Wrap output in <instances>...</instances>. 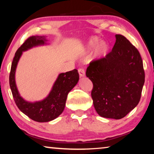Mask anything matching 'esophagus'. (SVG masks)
Returning <instances> with one entry per match:
<instances>
[{"mask_svg":"<svg viewBox=\"0 0 154 154\" xmlns=\"http://www.w3.org/2000/svg\"><path fill=\"white\" fill-rule=\"evenodd\" d=\"M78 72H79L80 77H84L85 76V71L83 69H78Z\"/></svg>","mask_w":154,"mask_h":154,"instance_id":"34e87169","label":"esophagus"}]
</instances>
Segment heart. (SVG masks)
I'll list each match as a JSON object with an SVG mask.
<instances>
[{
    "mask_svg": "<svg viewBox=\"0 0 154 154\" xmlns=\"http://www.w3.org/2000/svg\"><path fill=\"white\" fill-rule=\"evenodd\" d=\"M98 42H99V40L98 38L96 37L92 38L88 44V48H93V47L96 45ZM108 50H109V46L107 44H106L105 42L101 41V42L99 43L98 45L96 46L94 51V53H93V58H97V59L103 58V57H104L106 55Z\"/></svg>",
    "mask_w": 154,
    "mask_h": 154,
    "instance_id": "b5f03b06",
    "label": "heart"
}]
</instances>
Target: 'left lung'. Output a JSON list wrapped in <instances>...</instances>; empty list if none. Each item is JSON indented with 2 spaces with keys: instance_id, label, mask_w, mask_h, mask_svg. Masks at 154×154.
<instances>
[{
  "instance_id": "1",
  "label": "left lung",
  "mask_w": 154,
  "mask_h": 154,
  "mask_svg": "<svg viewBox=\"0 0 154 154\" xmlns=\"http://www.w3.org/2000/svg\"><path fill=\"white\" fill-rule=\"evenodd\" d=\"M116 38L111 52L90 62L86 76L93 83L91 95L98 114L119 119L139 104L145 72L138 49L124 36Z\"/></svg>"
}]
</instances>
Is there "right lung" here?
<instances>
[{
  "label": "right lung",
  "mask_w": 154,
  "mask_h": 154,
  "mask_svg": "<svg viewBox=\"0 0 154 154\" xmlns=\"http://www.w3.org/2000/svg\"><path fill=\"white\" fill-rule=\"evenodd\" d=\"M45 36H32L28 38L18 48L13 60L9 75V85L13 97L18 109L31 119L38 122H48L53 120L63 112L67 95L79 81L77 69L60 73L54 83L50 93L43 100L29 103L21 97L15 81V72L17 62L22 52L33 47L46 44Z\"/></svg>",
  "instance_id": "add662e5"
}]
</instances>
